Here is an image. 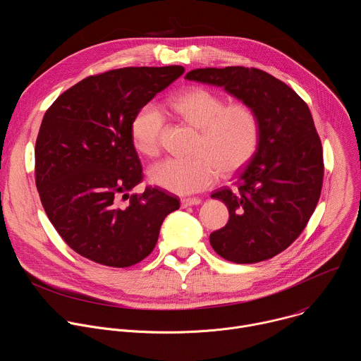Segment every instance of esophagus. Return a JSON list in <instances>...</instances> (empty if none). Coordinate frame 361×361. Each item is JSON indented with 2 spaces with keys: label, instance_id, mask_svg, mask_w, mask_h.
Wrapping results in <instances>:
<instances>
[{
  "label": "esophagus",
  "instance_id": "esophagus-1",
  "mask_svg": "<svg viewBox=\"0 0 361 361\" xmlns=\"http://www.w3.org/2000/svg\"><path fill=\"white\" fill-rule=\"evenodd\" d=\"M198 204H201V200L197 197H187L181 200L183 207H190V205H198Z\"/></svg>",
  "mask_w": 361,
  "mask_h": 361
}]
</instances>
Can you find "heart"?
<instances>
[{
  "instance_id": "b5f03b06",
  "label": "heart",
  "mask_w": 361,
  "mask_h": 361,
  "mask_svg": "<svg viewBox=\"0 0 361 361\" xmlns=\"http://www.w3.org/2000/svg\"><path fill=\"white\" fill-rule=\"evenodd\" d=\"M174 113L200 131L192 159H167L152 164L148 178L170 192L187 195L209 188L217 178L231 176L254 156L260 124L254 110L243 102L227 106L226 99L202 87H192L171 101ZM164 114L154 104L142 106L131 121V140L138 152L157 156Z\"/></svg>"
}]
</instances>
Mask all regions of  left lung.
Listing matches in <instances>:
<instances>
[{"label": "left lung", "instance_id": "1", "mask_svg": "<svg viewBox=\"0 0 361 361\" xmlns=\"http://www.w3.org/2000/svg\"><path fill=\"white\" fill-rule=\"evenodd\" d=\"M185 80L223 87L259 118V145L234 190L212 194L230 217L210 244L237 264L269 260L301 234L320 198L323 148L312 113L294 90L257 68H197Z\"/></svg>", "mask_w": 361, "mask_h": 361}]
</instances>
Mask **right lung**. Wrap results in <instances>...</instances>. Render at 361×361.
I'll return each mask as SVG.
<instances>
[{
    "label": "right lung",
    "mask_w": 361,
    "mask_h": 361,
    "mask_svg": "<svg viewBox=\"0 0 361 361\" xmlns=\"http://www.w3.org/2000/svg\"><path fill=\"white\" fill-rule=\"evenodd\" d=\"M183 73L181 66L111 70L84 78L47 110L35 142L37 190L51 224L85 259L118 269L140 263L180 209L160 188L130 194L142 180L131 121Z\"/></svg>",
    "instance_id": "right-lung-1"
}]
</instances>
